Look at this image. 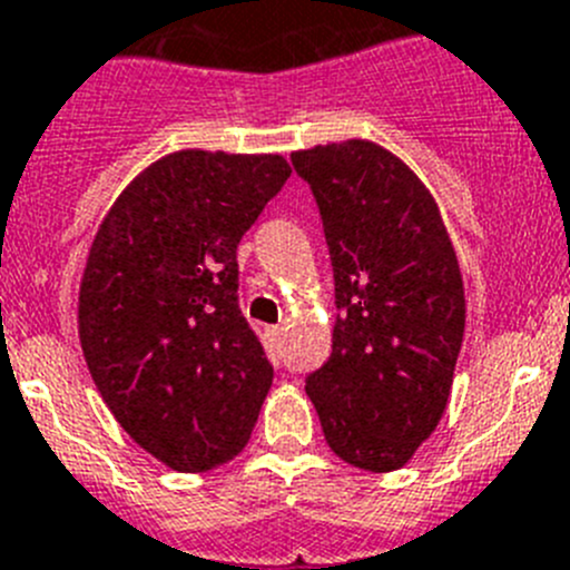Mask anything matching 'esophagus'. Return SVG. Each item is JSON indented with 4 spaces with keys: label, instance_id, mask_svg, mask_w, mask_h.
Wrapping results in <instances>:
<instances>
[{
    "label": "esophagus",
    "instance_id": "obj_1",
    "mask_svg": "<svg viewBox=\"0 0 570 570\" xmlns=\"http://www.w3.org/2000/svg\"><path fill=\"white\" fill-rule=\"evenodd\" d=\"M269 335H273L275 341H281V335H284V326H269Z\"/></svg>",
    "mask_w": 570,
    "mask_h": 570
}]
</instances>
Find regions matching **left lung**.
Masks as SVG:
<instances>
[{
	"mask_svg": "<svg viewBox=\"0 0 570 570\" xmlns=\"http://www.w3.org/2000/svg\"><path fill=\"white\" fill-rule=\"evenodd\" d=\"M335 273L332 355L306 377L323 438L363 471L406 465L449 403L465 330L458 253L432 193L383 147L292 153Z\"/></svg>",
	"mask_w": 570,
	"mask_h": 570,
	"instance_id": "1",
	"label": "left lung"
}]
</instances>
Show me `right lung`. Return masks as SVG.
<instances>
[{"label": "right lung", "mask_w": 570, "mask_h": 570, "mask_svg": "<svg viewBox=\"0 0 570 570\" xmlns=\"http://www.w3.org/2000/svg\"><path fill=\"white\" fill-rule=\"evenodd\" d=\"M289 173L284 156L170 153L127 184L87 255V368L121 429L176 471L233 460L273 386L235 253Z\"/></svg>", "instance_id": "1"}]
</instances>
